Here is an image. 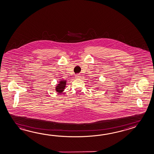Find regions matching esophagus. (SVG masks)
Instances as JSON below:
<instances>
[{"instance_id":"34e87169","label":"esophagus","mask_w":154,"mask_h":154,"mask_svg":"<svg viewBox=\"0 0 154 154\" xmlns=\"http://www.w3.org/2000/svg\"><path fill=\"white\" fill-rule=\"evenodd\" d=\"M75 77L76 79H80L81 77V76L80 75H76Z\"/></svg>"}]
</instances>
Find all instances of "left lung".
<instances>
[{"label":"left lung","mask_w":154,"mask_h":154,"mask_svg":"<svg viewBox=\"0 0 154 154\" xmlns=\"http://www.w3.org/2000/svg\"><path fill=\"white\" fill-rule=\"evenodd\" d=\"M96 88H97V89H99V88H97V87H96Z\"/></svg>","instance_id":"1"}]
</instances>
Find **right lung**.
<instances>
[{
    "instance_id": "obj_1",
    "label": "right lung",
    "mask_w": 154,
    "mask_h": 154,
    "mask_svg": "<svg viewBox=\"0 0 154 154\" xmlns=\"http://www.w3.org/2000/svg\"><path fill=\"white\" fill-rule=\"evenodd\" d=\"M66 83H67V81L66 80H63L61 79H60L59 83L55 87V91H57V93L61 94L63 93L66 87Z\"/></svg>"
}]
</instances>
